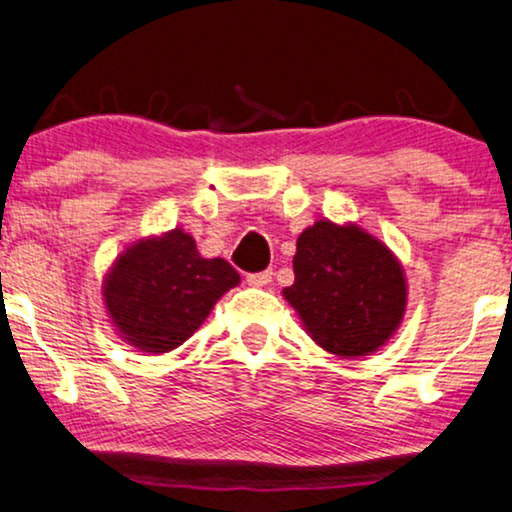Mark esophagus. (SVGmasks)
<instances>
[{"label": "esophagus", "instance_id": "esophagus-1", "mask_svg": "<svg viewBox=\"0 0 512 512\" xmlns=\"http://www.w3.org/2000/svg\"><path fill=\"white\" fill-rule=\"evenodd\" d=\"M272 282V270H261V272H249L247 284L251 286H265Z\"/></svg>", "mask_w": 512, "mask_h": 512}]
</instances>
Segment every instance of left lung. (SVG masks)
I'll list each match as a JSON object with an SVG mask.
<instances>
[{
	"mask_svg": "<svg viewBox=\"0 0 512 512\" xmlns=\"http://www.w3.org/2000/svg\"><path fill=\"white\" fill-rule=\"evenodd\" d=\"M284 298L326 352L366 356L384 345L405 312V277L394 254L359 226L317 221L293 256Z\"/></svg>",
	"mask_w": 512,
	"mask_h": 512,
	"instance_id": "1",
	"label": "left lung"
}]
</instances>
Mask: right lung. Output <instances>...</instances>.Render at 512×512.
I'll return each mask as SVG.
<instances>
[{"label": "right lung", "instance_id": "right-lung-1", "mask_svg": "<svg viewBox=\"0 0 512 512\" xmlns=\"http://www.w3.org/2000/svg\"><path fill=\"white\" fill-rule=\"evenodd\" d=\"M237 282L233 265L202 258L191 235L172 230L118 256L104 282V303L130 345L160 354L191 338Z\"/></svg>", "mask_w": 512, "mask_h": 512}]
</instances>
